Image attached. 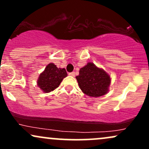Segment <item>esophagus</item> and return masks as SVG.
Listing matches in <instances>:
<instances>
[{
	"instance_id": "1",
	"label": "esophagus",
	"mask_w": 149,
	"mask_h": 149,
	"mask_svg": "<svg viewBox=\"0 0 149 149\" xmlns=\"http://www.w3.org/2000/svg\"><path fill=\"white\" fill-rule=\"evenodd\" d=\"M69 76H75V72L74 71H73V72H71L69 73Z\"/></svg>"
}]
</instances>
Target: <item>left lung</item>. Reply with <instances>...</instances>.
Here are the masks:
<instances>
[{
	"mask_svg": "<svg viewBox=\"0 0 149 149\" xmlns=\"http://www.w3.org/2000/svg\"><path fill=\"white\" fill-rule=\"evenodd\" d=\"M76 78L82 91L85 95L93 97L107 94L111 83L110 76L92 63H88L81 68L79 75Z\"/></svg>",
	"mask_w": 149,
	"mask_h": 149,
	"instance_id": "1",
	"label": "left lung"
}]
</instances>
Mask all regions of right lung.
Returning a JSON list of instances; mask_svg holds the SVG:
<instances>
[{
  "label": "right lung",
  "mask_w": 149,
  "mask_h": 149,
  "mask_svg": "<svg viewBox=\"0 0 149 149\" xmlns=\"http://www.w3.org/2000/svg\"><path fill=\"white\" fill-rule=\"evenodd\" d=\"M67 76L65 69H58L52 63L46 66L38 80V85L43 92H49L59 87L61 82Z\"/></svg>",
  "instance_id": "1"
}]
</instances>
